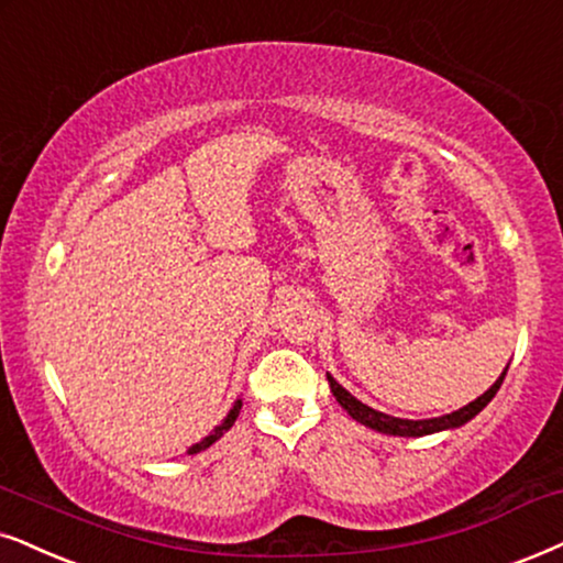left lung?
Instances as JSON below:
<instances>
[{"instance_id": "left-lung-1", "label": "left lung", "mask_w": 563, "mask_h": 563, "mask_svg": "<svg viewBox=\"0 0 563 563\" xmlns=\"http://www.w3.org/2000/svg\"><path fill=\"white\" fill-rule=\"evenodd\" d=\"M504 376H507V372H504L499 379H496L494 387H490L488 393H483L478 400H473L471 405H465V408L450 412V416L429 418V421H405V418H393V416H387V412H379V410L368 408V405L355 400V397L347 393V389L340 387V384L334 382L330 374H327V382H330L334 400L343 405V408L347 410V416H353L358 423H364L374 431L393 433V437H426V433H437V431H444V429H457V426L467 423L471 418L478 416V412L486 408L490 400H494V395L499 393Z\"/></svg>"}]
</instances>
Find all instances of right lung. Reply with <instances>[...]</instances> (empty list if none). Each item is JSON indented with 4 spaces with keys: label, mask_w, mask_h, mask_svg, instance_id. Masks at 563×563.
Here are the masks:
<instances>
[{
    "label": "right lung",
    "mask_w": 563,
    "mask_h": 563,
    "mask_svg": "<svg viewBox=\"0 0 563 563\" xmlns=\"http://www.w3.org/2000/svg\"><path fill=\"white\" fill-rule=\"evenodd\" d=\"M239 410H241V400H236V405H233V410L229 412V418H225V421H223V423H220V426H218V429H216V431H212L208 439H202V441H199V444H195V446H191V450H189V454H197V452L208 450V446H210V444H216V441H218L220 437H223V433H225V431H229V429H231V426H233V421H236V418H239Z\"/></svg>",
    "instance_id": "1"
}]
</instances>
